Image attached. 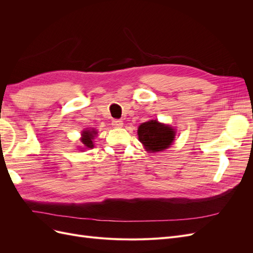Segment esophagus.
I'll list each match as a JSON object with an SVG mask.
<instances>
[{"label":"esophagus","mask_w":253,"mask_h":253,"mask_svg":"<svg viewBox=\"0 0 253 253\" xmlns=\"http://www.w3.org/2000/svg\"><path fill=\"white\" fill-rule=\"evenodd\" d=\"M112 126L114 127H121L122 126H124V121L120 120V119H114L112 121Z\"/></svg>","instance_id":"1"}]
</instances>
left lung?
<instances>
[{
  "label": "left lung",
  "instance_id": "obj_1",
  "mask_svg": "<svg viewBox=\"0 0 253 253\" xmlns=\"http://www.w3.org/2000/svg\"><path fill=\"white\" fill-rule=\"evenodd\" d=\"M138 139L148 152L155 153L168 149L175 138V129L157 120L143 122L138 127Z\"/></svg>",
  "mask_w": 253,
  "mask_h": 253
}]
</instances>
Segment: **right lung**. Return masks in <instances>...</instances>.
<instances>
[{"mask_svg":"<svg viewBox=\"0 0 253 253\" xmlns=\"http://www.w3.org/2000/svg\"><path fill=\"white\" fill-rule=\"evenodd\" d=\"M82 137H81V142L83 144V148L81 149H93L94 148V143L93 139L95 138V136L97 135V132L95 129H86V131L82 132Z\"/></svg>","mask_w":253,"mask_h":253,"instance_id":"1","label":"right lung"}]
</instances>
